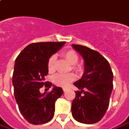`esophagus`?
<instances>
[{
	"label": "esophagus",
	"instance_id": "1",
	"mask_svg": "<svg viewBox=\"0 0 129 129\" xmlns=\"http://www.w3.org/2000/svg\"><path fill=\"white\" fill-rule=\"evenodd\" d=\"M63 91H64V92H66L67 91V88H63Z\"/></svg>",
	"mask_w": 129,
	"mask_h": 129
}]
</instances>
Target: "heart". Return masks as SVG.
Masks as SVG:
<instances>
[{
    "label": "heart",
    "mask_w": 129,
    "mask_h": 129,
    "mask_svg": "<svg viewBox=\"0 0 129 129\" xmlns=\"http://www.w3.org/2000/svg\"><path fill=\"white\" fill-rule=\"evenodd\" d=\"M63 57L66 59L67 60L72 64V70L75 71L77 72H81L82 70V68L80 65L77 64L78 62L79 54L77 52L74 50H69L64 51L62 53ZM55 62H56V57L55 55L52 54L50 57V58L47 60V70L49 72H53L55 69ZM75 79V75L72 73L62 75V74H58L55 75L53 77V82L55 85L61 87H67L70 84L72 81Z\"/></svg>",
    "instance_id": "obj_1"
}]
</instances>
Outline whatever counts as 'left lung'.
Here are the masks:
<instances>
[{"label":"left lung","mask_w":129,"mask_h":129,"mask_svg":"<svg viewBox=\"0 0 129 129\" xmlns=\"http://www.w3.org/2000/svg\"><path fill=\"white\" fill-rule=\"evenodd\" d=\"M72 47L84 60L82 77L74 85L75 91L72 103V114L80 123L91 124L102 119L109 105L113 89V72L109 62L97 51L80 45Z\"/></svg>","instance_id":"8db88e82"}]
</instances>
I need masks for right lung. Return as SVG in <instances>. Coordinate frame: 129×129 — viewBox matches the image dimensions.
Segmentation results:
<instances>
[{
  "mask_svg": "<svg viewBox=\"0 0 129 129\" xmlns=\"http://www.w3.org/2000/svg\"><path fill=\"white\" fill-rule=\"evenodd\" d=\"M65 42L31 43L24 48L15 59L13 75L14 94L20 112L29 123L35 125L47 123L54 114L56 100L63 94L61 87L46 82L47 60ZM44 85L45 86H44ZM44 86L46 91L41 94Z\"/></svg>",
  "mask_w": 129,
  "mask_h": 129,
  "instance_id": "right-lung-1",
  "label": "right lung"
}]
</instances>
